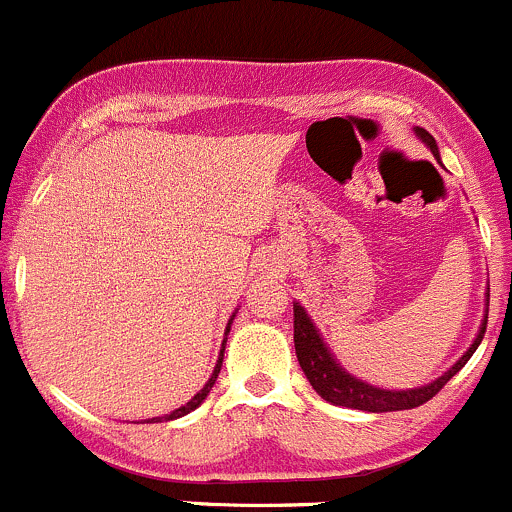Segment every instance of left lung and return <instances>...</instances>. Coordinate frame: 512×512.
Masks as SVG:
<instances>
[{
  "mask_svg": "<svg viewBox=\"0 0 512 512\" xmlns=\"http://www.w3.org/2000/svg\"><path fill=\"white\" fill-rule=\"evenodd\" d=\"M416 134L430 146L433 156H438V146L435 139L428 134L426 129L416 126ZM490 296V293H488ZM485 326H488V316H485L483 326H480L478 338L473 341V346L465 351V356L450 368L445 376H440L438 381L428 383L423 388H413V391H383V388H373L368 383L358 381V378L348 376L333 356L328 353V348L323 346L321 336H318L316 326L311 323L308 313L303 311L298 303H293V343H296V358L301 363L303 373H306L308 383L313 386V391L323 398V401L333 403V406L343 408H356V411H368V413H391V411H411V408L423 406L428 403L460 368L468 363V358L473 356L475 348L480 346L485 336Z\"/></svg>",
  "mask_w": 512,
  "mask_h": 512,
  "instance_id": "obj_1",
  "label": "left lung"
}]
</instances>
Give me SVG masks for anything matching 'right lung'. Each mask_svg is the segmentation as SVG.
Returning a JSON list of instances; mask_svg holds the SVG:
<instances>
[{"instance_id":"obj_1","label":"right lung","mask_w":512,"mask_h":512,"mask_svg":"<svg viewBox=\"0 0 512 512\" xmlns=\"http://www.w3.org/2000/svg\"><path fill=\"white\" fill-rule=\"evenodd\" d=\"M226 331H229V328H226ZM224 348H226V346H224ZM224 348H221V358H219V363H216V368H214V376L209 378V383H206V386L201 388V391L196 393V396L191 398V401L186 403V406L176 408L174 413H169V416H164V418H154V421H174V418H181V416H186V413H191V411H194V408H199L201 403H204V398L209 396V391H211V388H214L216 378H219V371H221V361H224Z\"/></svg>"}]
</instances>
